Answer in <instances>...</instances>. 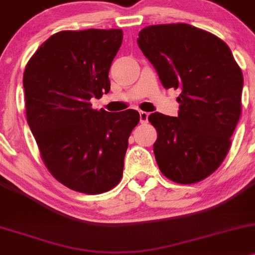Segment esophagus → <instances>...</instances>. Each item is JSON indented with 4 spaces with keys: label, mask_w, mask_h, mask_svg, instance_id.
<instances>
[{
    "label": "esophagus",
    "mask_w": 255,
    "mask_h": 255,
    "mask_svg": "<svg viewBox=\"0 0 255 255\" xmlns=\"http://www.w3.org/2000/svg\"><path fill=\"white\" fill-rule=\"evenodd\" d=\"M148 116L149 114L147 112H139V123L141 124H144V123L148 122Z\"/></svg>",
    "instance_id": "esophagus-1"
}]
</instances>
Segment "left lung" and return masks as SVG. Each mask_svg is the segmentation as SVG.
Listing matches in <instances>:
<instances>
[{"label":"left lung","instance_id":"1","mask_svg":"<svg viewBox=\"0 0 255 255\" xmlns=\"http://www.w3.org/2000/svg\"><path fill=\"white\" fill-rule=\"evenodd\" d=\"M138 47L164 89L180 90L177 117L152 113L153 144L161 174L190 185L221 165L242 112L243 74L232 52L214 34L185 23L159 24L138 32Z\"/></svg>","mask_w":255,"mask_h":255}]
</instances>
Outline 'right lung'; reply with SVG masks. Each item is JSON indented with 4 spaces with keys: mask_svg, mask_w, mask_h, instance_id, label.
<instances>
[{
    "mask_svg": "<svg viewBox=\"0 0 255 255\" xmlns=\"http://www.w3.org/2000/svg\"><path fill=\"white\" fill-rule=\"evenodd\" d=\"M122 29L56 32L29 59L23 75L26 120L52 176L76 192L100 194L123 177L137 111L92 108L111 90L108 73Z\"/></svg>",
    "mask_w": 255,
    "mask_h": 255,
    "instance_id": "right-lung-1",
    "label": "right lung"
}]
</instances>
